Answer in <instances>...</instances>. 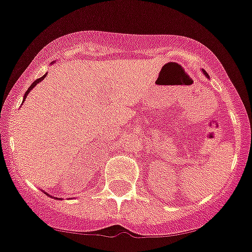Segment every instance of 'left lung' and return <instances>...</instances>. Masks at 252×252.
<instances>
[{"label": "left lung", "mask_w": 252, "mask_h": 252, "mask_svg": "<svg viewBox=\"0 0 252 252\" xmlns=\"http://www.w3.org/2000/svg\"><path fill=\"white\" fill-rule=\"evenodd\" d=\"M202 73H203V74H205V76H206V77H207V78H210V76H208V73H207V72H206V71H205V69H202Z\"/></svg>", "instance_id": "left-lung-1"}]
</instances>
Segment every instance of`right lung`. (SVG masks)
<instances>
[{"instance_id": "1", "label": "right lung", "mask_w": 252, "mask_h": 252, "mask_svg": "<svg viewBox=\"0 0 252 252\" xmlns=\"http://www.w3.org/2000/svg\"><path fill=\"white\" fill-rule=\"evenodd\" d=\"M55 62H56V61H54V62H52V63H55ZM52 63H51V64H52ZM45 77H46V73H45L44 76H42V77H40V78H38V79H36L35 82H33V84H32L31 87H29V88H28V91H27V92H26V94H24V98H23V101H22V104L24 103V100H26L27 95H28V94L31 93V91H32V89H33L34 87L36 86V84H38V83H40V82L42 81V79L45 78ZM45 193H46V195H49V193H47V192H45ZM49 196H50V197H51V198H55V200H56V197H54V196H51V195H49ZM57 200H59V198H57ZM60 200H62V198H60Z\"/></svg>"}]
</instances>
